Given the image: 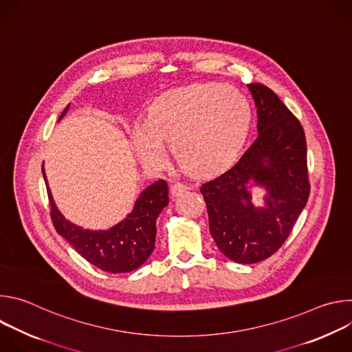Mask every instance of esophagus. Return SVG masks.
I'll return each mask as SVG.
<instances>
[{
  "label": "esophagus",
  "instance_id": "esophagus-1",
  "mask_svg": "<svg viewBox=\"0 0 352 352\" xmlns=\"http://www.w3.org/2000/svg\"><path fill=\"white\" fill-rule=\"evenodd\" d=\"M189 188H188V185H185V184H182V182H175L173 186H171V190H173V195H175V196H179V195H182L184 192H186Z\"/></svg>",
  "mask_w": 352,
  "mask_h": 352
}]
</instances>
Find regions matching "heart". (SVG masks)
Masks as SVG:
<instances>
[{
    "label": "heart",
    "instance_id": "1",
    "mask_svg": "<svg viewBox=\"0 0 352 352\" xmlns=\"http://www.w3.org/2000/svg\"><path fill=\"white\" fill-rule=\"evenodd\" d=\"M250 106L246 97L228 85H195L160 96L146 122L133 129V147L147 166L164 163L163 140H170L175 162L196 174L216 173L239 153L246 139Z\"/></svg>",
    "mask_w": 352,
    "mask_h": 352
}]
</instances>
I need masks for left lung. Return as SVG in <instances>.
I'll use <instances>...</instances> for the list:
<instances>
[{"instance_id": "left-lung-1", "label": "left lung", "mask_w": 352, "mask_h": 352, "mask_svg": "<svg viewBox=\"0 0 352 352\" xmlns=\"http://www.w3.org/2000/svg\"><path fill=\"white\" fill-rule=\"evenodd\" d=\"M248 89L258 109V138L238 163L200 186L217 248L243 265L277 252L311 192L302 125L267 86ZM250 184L267 190L263 208L252 204Z\"/></svg>"}]
</instances>
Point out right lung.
<instances>
[{
  "mask_svg": "<svg viewBox=\"0 0 352 352\" xmlns=\"http://www.w3.org/2000/svg\"><path fill=\"white\" fill-rule=\"evenodd\" d=\"M69 104L60 120L68 111ZM52 220L57 232L64 236L76 252L93 266L107 273H128L140 267L152 255L156 242V220L168 205V185L159 179L147 186L135 202L133 210L110 230H83L68 221L57 209L48 188L44 167Z\"/></svg>",
  "mask_w": 352,
  "mask_h": 352,
  "instance_id": "obj_1",
  "label": "right lung"
}]
</instances>
